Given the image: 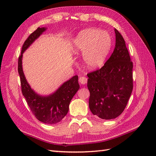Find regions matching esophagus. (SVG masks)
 <instances>
[{
  "label": "esophagus",
  "instance_id": "obj_1",
  "mask_svg": "<svg viewBox=\"0 0 156 156\" xmlns=\"http://www.w3.org/2000/svg\"><path fill=\"white\" fill-rule=\"evenodd\" d=\"M79 82L82 84H85L87 82V78L85 76H80V78L78 79Z\"/></svg>",
  "mask_w": 156,
  "mask_h": 156
}]
</instances>
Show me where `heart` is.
<instances>
[{"instance_id": "1", "label": "heart", "mask_w": 156, "mask_h": 156, "mask_svg": "<svg viewBox=\"0 0 156 156\" xmlns=\"http://www.w3.org/2000/svg\"><path fill=\"white\" fill-rule=\"evenodd\" d=\"M111 44V37L107 31L90 28L79 33L73 43L72 49L76 54L83 52L86 66L95 69L105 60Z\"/></svg>"}]
</instances>
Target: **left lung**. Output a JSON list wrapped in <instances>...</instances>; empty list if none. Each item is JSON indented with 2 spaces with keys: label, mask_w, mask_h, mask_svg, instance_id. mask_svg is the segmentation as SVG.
I'll list each match as a JSON object with an SVG mask.
<instances>
[{
  "label": "left lung",
  "mask_w": 156,
  "mask_h": 156,
  "mask_svg": "<svg viewBox=\"0 0 156 156\" xmlns=\"http://www.w3.org/2000/svg\"><path fill=\"white\" fill-rule=\"evenodd\" d=\"M115 48L100 69L87 74L90 92L89 108L102 119L119 117L125 108L133 90V62L125 41L115 29Z\"/></svg>",
  "instance_id": "1"
}]
</instances>
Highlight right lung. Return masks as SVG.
<instances>
[{"instance_id":"add662e5","label":"right lung","mask_w":156,"mask_h":156,"mask_svg":"<svg viewBox=\"0 0 156 156\" xmlns=\"http://www.w3.org/2000/svg\"><path fill=\"white\" fill-rule=\"evenodd\" d=\"M45 30V27H38L24 42L21 54L19 57L18 72L21 80L22 94L32 113L39 121L46 124H55L61 121L67 115L69 102L78 90L80 86L78 76H74L64 82L54 94L48 97H41L36 94L27 83L22 68L23 53Z\"/></svg>"}]
</instances>
